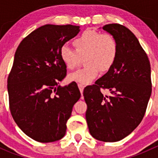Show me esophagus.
Instances as JSON below:
<instances>
[{
    "mask_svg": "<svg viewBox=\"0 0 158 158\" xmlns=\"http://www.w3.org/2000/svg\"><path fill=\"white\" fill-rule=\"evenodd\" d=\"M78 86H79V90H80V92H81V94H82V92H83V89H84V85H82V84H81V83H79L78 84Z\"/></svg>",
    "mask_w": 158,
    "mask_h": 158,
    "instance_id": "34e87169",
    "label": "esophagus"
}]
</instances>
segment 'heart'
Instances as JSON below:
<instances>
[{"mask_svg":"<svg viewBox=\"0 0 158 158\" xmlns=\"http://www.w3.org/2000/svg\"><path fill=\"white\" fill-rule=\"evenodd\" d=\"M75 49L64 47L60 49V58L66 68L73 69L84 58L85 66L68 76L70 82L89 84L97 77L99 71L106 72L117 60V40L109 33L85 30L73 40Z\"/></svg>","mask_w":158,"mask_h":158,"instance_id":"heart-1","label":"heart"}]
</instances>
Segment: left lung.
Listing matches in <instances>:
<instances>
[{"mask_svg":"<svg viewBox=\"0 0 158 158\" xmlns=\"http://www.w3.org/2000/svg\"><path fill=\"white\" fill-rule=\"evenodd\" d=\"M102 29L115 38L118 52L108 73L84 89L85 118L94 138L115 142L130 135L144 118L152 90L151 65L130 30L118 23L106 24ZM101 88L111 95H103Z\"/></svg>","mask_w":158,"mask_h":158,"instance_id":"left-lung-1","label":"left lung"}]
</instances>
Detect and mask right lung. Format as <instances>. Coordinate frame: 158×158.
Listing matches in <instances>:
<instances>
[{"label": "right lung", "mask_w": 158, "mask_h": 158, "mask_svg": "<svg viewBox=\"0 0 158 158\" xmlns=\"http://www.w3.org/2000/svg\"><path fill=\"white\" fill-rule=\"evenodd\" d=\"M80 31L79 26L46 24L20 42L7 79L11 115L27 136L39 142L63 138L66 122L81 93L66 76L60 49Z\"/></svg>", "instance_id": "1"}]
</instances>
